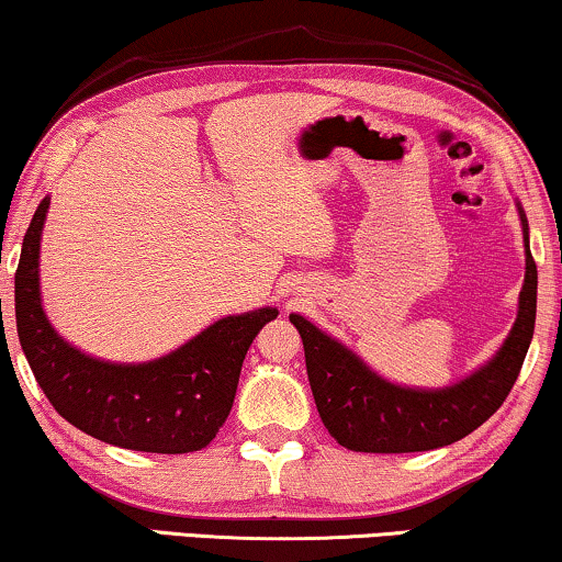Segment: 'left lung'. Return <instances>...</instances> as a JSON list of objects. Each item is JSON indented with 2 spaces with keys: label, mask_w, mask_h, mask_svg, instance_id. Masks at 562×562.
<instances>
[{
  "label": "left lung",
  "mask_w": 562,
  "mask_h": 562,
  "mask_svg": "<svg viewBox=\"0 0 562 562\" xmlns=\"http://www.w3.org/2000/svg\"><path fill=\"white\" fill-rule=\"evenodd\" d=\"M521 226L527 241V272L515 328L502 351L461 384L436 392L394 386L367 369V363L349 349L321 334L303 315H290V323L303 338L315 407L338 446L359 453H415L442 448L469 436L504 405L525 363L537 313V265L529 251L525 213Z\"/></svg>",
  "instance_id": "8db88e82"
}]
</instances>
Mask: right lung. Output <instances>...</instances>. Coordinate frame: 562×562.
<instances>
[{"instance_id":"obj_1","label":"right lung","mask_w":562,"mask_h":562,"mask_svg":"<svg viewBox=\"0 0 562 562\" xmlns=\"http://www.w3.org/2000/svg\"><path fill=\"white\" fill-rule=\"evenodd\" d=\"M50 201L37 205L14 272V318L25 359L55 413L86 436L145 453H193L232 413L241 363L274 307L228 315L168 357L124 367L83 357L47 323L37 284L41 232Z\"/></svg>"}]
</instances>
